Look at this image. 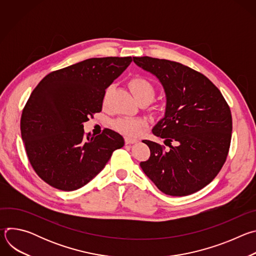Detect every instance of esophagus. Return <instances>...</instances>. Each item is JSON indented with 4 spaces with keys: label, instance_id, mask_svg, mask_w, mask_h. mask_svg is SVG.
Masks as SVG:
<instances>
[{
    "label": "esophagus",
    "instance_id": "34e87169",
    "mask_svg": "<svg viewBox=\"0 0 256 256\" xmlns=\"http://www.w3.org/2000/svg\"><path fill=\"white\" fill-rule=\"evenodd\" d=\"M124 142L126 144H134L138 142V140L136 138H124Z\"/></svg>",
    "mask_w": 256,
    "mask_h": 256
}]
</instances>
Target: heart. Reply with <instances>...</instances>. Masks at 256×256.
<instances>
[{
  "instance_id": "b5f03b06",
  "label": "heart",
  "mask_w": 256,
  "mask_h": 256,
  "mask_svg": "<svg viewBox=\"0 0 256 256\" xmlns=\"http://www.w3.org/2000/svg\"><path fill=\"white\" fill-rule=\"evenodd\" d=\"M128 87L138 102L148 101L151 102L155 96L156 90L153 83L144 77L136 76L128 81ZM108 89L104 94V102L107 100ZM147 122L142 118H122L112 122L114 128L128 136H138L142 130L147 126Z\"/></svg>"
}]
</instances>
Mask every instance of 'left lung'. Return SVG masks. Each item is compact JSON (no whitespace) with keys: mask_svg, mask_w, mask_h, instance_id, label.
Returning <instances> with one entry per match:
<instances>
[{"mask_svg":"<svg viewBox=\"0 0 256 256\" xmlns=\"http://www.w3.org/2000/svg\"><path fill=\"white\" fill-rule=\"evenodd\" d=\"M134 62L163 85L165 116L152 132L165 138L170 148L144 140L151 155L140 165L165 194H194L208 186L226 162L232 136L230 107L220 90L188 66L150 56H134Z\"/></svg>","mask_w":256,"mask_h":256,"instance_id":"obj_1","label":"left lung"}]
</instances>
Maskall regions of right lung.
Instances as JSON below:
<instances>
[{
  "instance_id": "add662e5",
  "label": "right lung",
  "mask_w": 256,
  "mask_h": 256,
  "mask_svg": "<svg viewBox=\"0 0 256 256\" xmlns=\"http://www.w3.org/2000/svg\"><path fill=\"white\" fill-rule=\"evenodd\" d=\"M132 56L93 58L54 70L34 88L20 120L28 160L50 186L64 192L81 188L124 144L105 128L85 136L83 124L102 109L106 88L132 62Z\"/></svg>"
}]
</instances>
